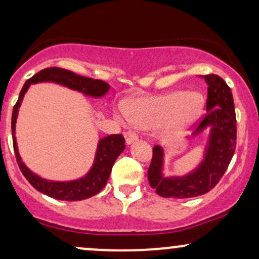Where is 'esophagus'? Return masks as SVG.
I'll list each match as a JSON object with an SVG mask.
<instances>
[{"mask_svg":"<svg viewBox=\"0 0 259 259\" xmlns=\"http://www.w3.org/2000/svg\"><path fill=\"white\" fill-rule=\"evenodd\" d=\"M124 138H126V143L127 144H131L133 143V142H136L138 139V136L136 135L135 132H124Z\"/></svg>","mask_w":259,"mask_h":259,"instance_id":"obj_1","label":"esophagus"}]
</instances>
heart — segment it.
<instances>
[{
	"label": "heart",
	"mask_w": 259,
	"mask_h": 259,
	"mask_svg": "<svg viewBox=\"0 0 259 259\" xmlns=\"http://www.w3.org/2000/svg\"><path fill=\"white\" fill-rule=\"evenodd\" d=\"M202 106L199 93L172 92L132 101L127 107V116L135 126L150 127L165 122L176 130L192 122L200 114Z\"/></svg>",
	"instance_id": "1"
}]
</instances>
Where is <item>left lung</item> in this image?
<instances>
[{
  "label": "left lung",
  "instance_id": "left-lung-1",
  "mask_svg": "<svg viewBox=\"0 0 259 259\" xmlns=\"http://www.w3.org/2000/svg\"><path fill=\"white\" fill-rule=\"evenodd\" d=\"M208 84L207 112L199 121L193 135L210 130L203 161L193 172L181 177L162 176L160 145L153 148V158L148 168V181L159 196L165 198H191L209 192L220 181L230 164L236 148V115L231 89L217 74L204 75Z\"/></svg>",
  "mask_w": 259,
  "mask_h": 259
}]
</instances>
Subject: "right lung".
Returning <instances> with one entry per match:
<instances>
[{
	"instance_id": "right-lung-1",
	"label": "right lung",
	"mask_w": 259,
	"mask_h": 259,
	"mask_svg": "<svg viewBox=\"0 0 259 259\" xmlns=\"http://www.w3.org/2000/svg\"><path fill=\"white\" fill-rule=\"evenodd\" d=\"M39 82H55L61 85L68 87L73 91L84 93L85 95L100 98L105 95L110 89V85L106 82L100 79H93V78L83 77V75L75 74L73 72L67 69L59 68V67H49V68L41 69L35 75L28 79L20 91L19 98L16 105L13 107L12 112V135H13V148L16 153V159L18 166L28 180L29 184L33 186L35 190L39 191L46 196L55 199L61 200H82L89 197L95 196L105 187L107 180H109L111 168L114 166L116 159L123 152L124 149V138L122 135H111L104 137L99 141L97 154H95L94 165L85 176L79 180L69 182H54L44 180L35 174L31 172L25 166L20 159L18 148H17L14 131H16V120L18 115V109L22 103L25 92L28 91L29 85Z\"/></svg>"
}]
</instances>
